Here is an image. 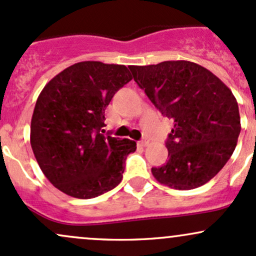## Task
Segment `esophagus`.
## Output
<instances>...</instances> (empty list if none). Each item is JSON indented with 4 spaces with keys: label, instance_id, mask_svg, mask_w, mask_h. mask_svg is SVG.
I'll list each match as a JSON object with an SVG mask.
<instances>
[{
    "label": "esophagus",
    "instance_id": "1",
    "mask_svg": "<svg viewBox=\"0 0 256 256\" xmlns=\"http://www.w3.org/2000/svg\"><path fill=\"white\" fill-rule=\"evenodd\" d=\"M148 144H150V140H148V138H144L142 142H139V145L142 146V148H145V146H148Z\"/></svg>",
    "mask_w": 256,
    "mask_h": 256
}]
</instances>
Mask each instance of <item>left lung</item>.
<instances>
[{"instance_id":"8db88e82","label":"left lung","mask_w":256,"mask_h":256,"mask_svg":"<svg viewBox=\"0 0 256 256\" xmlns=\"http://www.w3.org/2000/svg\"><path fill=\"white\" fill-rule=\"evenodd\" d=\"M134 81L162 114L174 120L168 162L152 168L157 182L192 190L216 175L234 154L240 132L237 100L228 86L188 60L130 65Z\"/></svg>"}]
</instances>
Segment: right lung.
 I'll use <instances>...</instances> for the list:
<instances>
[{
	"label": "right lung",
	"mask_w": 256,
	"mask_h": 256,
	"mask_svg": "<svg viewBox=\"0 0 256 256\" xmlns=\"http://www.w3.org/2000/svg\"><path fill=\"white\" fill-rule=\"evenodd\" d=\"M133 78L124 65L81 62L56 74L40 93L30 142L52 185L88 200L116 188L136 142L104 136L105 108Z\"/></svg>",
	"instance_id": "1"
}]
</instances>
